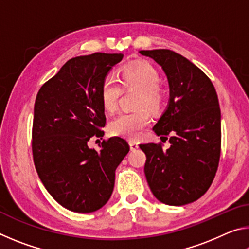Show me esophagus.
Masks as SVG:
<instances>
[{"label": "esophagus", "mask_w": 249, "mask_h": 249, "mask_svg": "<svg viewBox=\"0 0 249 249\" xmlns=\"http://www.w3.org/2000/svg\"><path fill=\"white\" fill-rule=\"evenodd\" d=\"M129 147H130V150H136V149H138V144L135 141H129Z\"/></svg>", "instance_id": "esophagus-1"}]
</instances>
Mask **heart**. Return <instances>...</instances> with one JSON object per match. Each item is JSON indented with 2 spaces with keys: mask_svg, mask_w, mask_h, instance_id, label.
Wrapping results in <instances>:
<instances>
[{
  "mask_svg": "<svg viewBox=\"0 0 249 249\" xmlns=\"http://www.w3.org/2000/svg\"><path fill=\"white\" fill-rule=\"evenodd\" d=\"M120 82L126 89L135 88L141 91L137 107L149 108L156 112L161 107L162 95L159 91L160 77L153 66L136 64L125 67L122 70ZM122 87L114 77H107L101 86V101L105 111L113 112L117 107ZM150 124V116L145 108L132 112H122L115 116L108 125L113 136L136 140L142 130Z\"/></svg>",
  "mask_w": 249,
  "mask_h": 249,
  "instance_id": "obj_1",
  "label": "heart"
}]
</instances>
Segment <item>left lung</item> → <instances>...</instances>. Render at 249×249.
Returning a JSON list of instances; mask_svg holds the SVG:
<instances>
[{
	"instance_id": "1",
	"label": "left lung",
	"mask_w": 249,
	"mask_h": 249,
	"mask_svg": "<svg viewBox=\"0 0 249 249\" xmlns=\"http://www.w3.org/2000/svg\"><path fill=\"white\" fill-rule=\"evenodd\" d=\"M161 67L169 84L168 105L154 132L169 135L170 147L142 144L145 176L153 195L184 205L208 191L221 155V109L213 83L190 60L169 49L141 50Z\"/></svg>"
}]
</instances>
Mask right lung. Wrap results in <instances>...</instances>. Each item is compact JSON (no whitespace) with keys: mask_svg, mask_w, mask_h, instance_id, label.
<instances>
[{"mask_svg":"<svg viewBox=\"0 0 249 249\" xmlns=\"http://www.w3.org/2000/svg\"><path fill=\"white\" fill-rule=\"evenodd\" d=\"M123 53H95L70 59L40 88L34 107L33 157L37 174L59 204L91 213L112 196L117 166L129 151L120 137L102 142L105 125L101 86Z\"/></svg>","mask_w":249,"mask_h":249,"instance_id":"right-lung-1","label":"right lung"}]
</instances>
